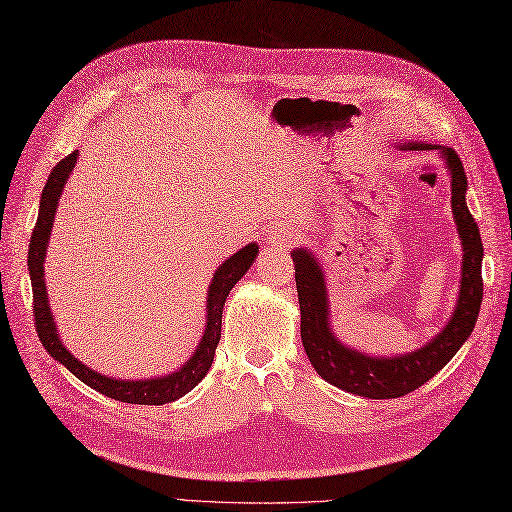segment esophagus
<instances>
[{
  "mask_svg": "<svg viewBox=\"0 0 512 512\" xmlns=\"http://www.w3.org/2000/svg\"><path fill=\"white\" fill-rule=\"evenodd\" d=\"M296 240H298V235L294 233V229L283 225V222L281 225H272L268 229V246H272V248H287V246H292Z\"/></svg>",
  "mask_w": 512,
  "mask_h": 512,
  "instance_id": "obj_1",
  "label": "esophagus"
}]
</instances>
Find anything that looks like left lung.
<instances>
[{
	"mask_svg": "<svg viewBox=\"0 0 512 512\" xmlns=\"http://www.w3.org/2000/svg\"><path fill=\"white\" fill-rule=\"evenodd\" d=\"M402 149L439 151L452 183V214L463 246L461 287L452 318L422 348L406 355L372 357L339 342L331 329V305L326 274L309 248H294L296 290L300 303V337L307 357L326 383L370 400L400 398L428 383L467 342L482 303V240L465 201L467 175L454 149L430 142H402Z\"/></svg>",
	"mask_w": 512,
	"mask_h": 512,
	"instance_id": "obj_1",
	"label": "left lung"
}]
</instances>
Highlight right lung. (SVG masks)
Instances as JSON below:
<instances>
[{"label":"right lung","instance_id":"1","mask_svg":"<svg viewBox=\"0 0 512 512\" xmlns=\"http://www.w3.org/2000/svg\"><path fill=\"white\" fill-rule=\"evenodd\" d=\"M77 164V151L64 157L60 164L54 166L51 175L47 177V183L41 194V205H38V218L36 227L32 231L30 251H28V268H30V281L34 292V322L38 337L45 350L54 357L58 363H62L71 374H75L84 385L95 389L103 396L114 398L127 404H166L175 402L181 396H186L199 385L205 374L212 368V361L216 355V346L220 342V329H222V309H225V300L231 292V287L238 283L246 270L253 266V261L259 253V246L255 242L246 244L238 253H233L229 259L222 261L216 268L212 283L207 290V322L205 331L199 346H196L194 355L181 365L177 372H170L166 376L155 378H140V381H121V378H112L106 374H99L90 370L88 365L77 361L71 352L64 348L62 339L58 335L54 313L49 307V298L45 290V257H47V244L51 227H54V216L58 209L60 194L67 186L69 175Z\"/></svg>","mask_w":512,"mask_h":512}]
</instances>
